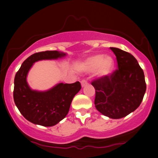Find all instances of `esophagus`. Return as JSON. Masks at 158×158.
Masks as SVG:
<instances>
[{
    "label": "esophagus",
    "instance_id": "1",
    "mask_svg": "<svg viewBox=\"0 0 158 158\" xmlns=\"http://www.w3.org/2000/svg\"><path fill=\"white\" fill-rule=\"evenodd\" d=\"M88 85V82L85 81V80H82L81 81V86L82 87H85V86H86Z\"/></svg>",
    "mask_w": 158,
    "mask_h": 158
}]
</instances>
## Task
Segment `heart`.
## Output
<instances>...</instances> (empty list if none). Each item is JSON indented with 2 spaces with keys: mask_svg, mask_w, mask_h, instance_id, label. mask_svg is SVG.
I'll list each match as a JSON object with an SVG mask.
<instances>
[{
  "mask_svg": "<svg viewBox=\"0 0 158 158\" xmlns=\"http://www.w3.org/2000/svg\"><path fill=\"white\" fill-rule=\"evenodd\" d=\"M85 73L96 71V75L100 78H104L111 74L114 68V60L110 55L98 54L84 60L79 66Z\"/></svg>",
  "mask_w": 158,
  "mask_h": 158,
  "instance_id": "heart-1",
  "label": "heart"
}]
</instances>
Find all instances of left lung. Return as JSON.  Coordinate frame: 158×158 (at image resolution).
Segmentation results:
<instances>
[{
  "label": "left lung",
  "instance_id": "obj_1",
  "mask_svg": "<svg viewBox=\"0 0 158 158\" xmlns=\"http://www.w3.org/2000/svg\"><path fill=\"white\" fill-rule=\"evenodd\" d=\"M116 55L118 70L92 82L96 90L95 106L108 117L117 119L135 111L142 101L146 83L142 69L130 53L110 47Z\"/></svg>",
  "mask_w": 158,
  "mask_h": 158
}]
</instances>
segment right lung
Returning a JSON list of instances; mask_svg holds the SVG:
<instances>
[{"instance_id": "add662e5", "label": "right lung", "mask_w": 158, "mask_h": 158, "mask_svg": "<svg viewBox=\"0 0 158 158\" xmlns=\"http://www.w3.org/2000/svg\"><path fill=\"white\" fill-rule=\"evenodd\" d=\"M67 55L59 51L34 53L23 62L14 78V99L16 107L26 119L34 124L52 127L68 114L73 98L81 89L78 81L59 83L44 91L33 90L27 82V75L34 63L40 60H57Z\"/></svg>"}]
</instances>
